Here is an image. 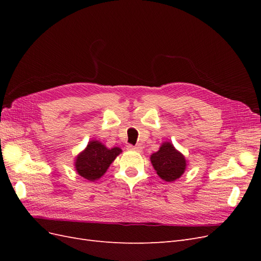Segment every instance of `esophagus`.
<instances>
[{
    "label": "esophagus",
    "instance_id": "34e87169",
    "mask_svg": "<svg viewBox=\"0 0 261 261\" xmlns=\"http://www.w3.org/2000/svg\"><path fill=\"white\" fill-rule=\"evenodd\" d=\"M127 149L129 150H134V151H137V152H141V150H143V147L140 146H133V145H128Z\"/></svg>",
    "mask_w": 261,
    "mask_h": 261
}]
</instances>
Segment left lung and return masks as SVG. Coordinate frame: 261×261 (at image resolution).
Segmentation results:
<instances>
[{
  "label": "left lung",
  "instance_id": "left-lung-1",
  "mask_svg": "<svg viewBox=\"0 0 261 261\" xmlns=\"http://www.w3.org/2000/svg\"><path fill=\"white\" fill-rule=\"evenodd\" d=\"M156 174L165 181H173L179 178L186 170L185 156L174 148L171 143H163L156 152L150 156Z\"/></svg>",
  "mask_w": 261,
  "mask_h": 261
}]
</instances>
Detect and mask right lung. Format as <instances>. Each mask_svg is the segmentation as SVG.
<instances>
[{
  "mask_svg": "<svg viewBox=\"0 0 261 261\" xmlns=\"http://www.w3.org/2000/svg\"><path fill=\"white\" fill-rule=\"evenodd\" d=\"M122 149L114 147L109 149L98 140H91L86 149L77 155L75 160L76 172L82 177L94 181L105 174Z\"/></svg>",
  "mask_w": 261,
  "mask_h": 261,
  "instance_id": "right-lung-1",
  "label": "right lung"
}]
</instances>
